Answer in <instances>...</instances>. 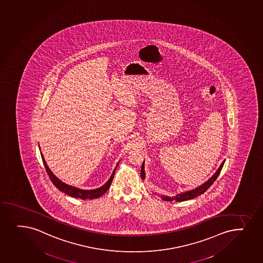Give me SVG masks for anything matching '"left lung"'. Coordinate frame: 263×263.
Returning <instances> with one entry per match:
<instances>
[{
  "instance_id": "8db88e82",
  "label": "left lung",
  "mask_w": 263,
  "mask_h": 263,
  "mask_svg": "<svg viewBox=\"0 0 263 263\" xmlns=\"http://www.w3.org/2000/svg\"><path fill=\"white\" fill-rule=\"evenodd\" d=\"M223 163H224V160H223L220 166L217 169V172L215 173L214 175H212V177L209 179L208 181H205L203 184L200 185L199 187H196V189L191 190V191H185L183 193L178 194V195H176L175 196H172V197L167 196H161V198H162V200H164V201H169V202H172L174 200H175L176 202H182V201L193 199V198H195L196 196L202 195V194L204 193V192L208 190L209 187H211V186L213 184V182L216 181L217 176L220 174L221 170H222V167H223ZM140 175H141V177H142L143 180H144L145 176L144 162H143L142 167H141Z\"/></svg>"
}]
</instances>
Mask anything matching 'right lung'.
Segmentation results:
<instances>
[{"instance_id":"1","label":"right lung","mask_w":263,"mask_h":263,"mask_svg":"<svg viewBox=\"0 0 263 263\" xmlns=\"http://www.w3.org/2000/svg\"><path fill=\"white\" fill-rule=\"evenodd\" d=\"M41 157H42L43 163L44 166L46 167V172L48 174L49 177L51 179V181H52V183L54 185L55 187L59 189L60 191H62L65 194H67L68 196H72V197H76V198H81V199H94V198H98L100 196L105 193L106 191L109 190V187H110L111 184L112 180L114 178V175H115L116 168L118 166V164H117L114 171L112 173L110 178L108 180V181L106 182L105 184L102 186V187L96 189V190H90V191H84V190H81L79 187H72L70 185H67L61 181L60 179L56 177L52 172H51L50 168H49L47 164H46V160L44 159L42 153H41Z\"/></svg>"}]
</instances>
